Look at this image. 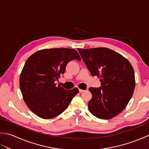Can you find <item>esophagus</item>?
I'll return each instance as SVG.
<instances>
[{"instance_id":"1","label":"esophagus","mask_w":149,"mask_h":149,"mask_svg":"<svg viewBox=\"0 0 149 149\" xmlns=\"http://www.w3.org/2000/svg\"><path fill=\"white\" fill-rule=\"evenodd\" d=\"M79 91L80 93H83V92H84V91H85V90H81V89H79Z\"/></svg>"}]
</instances>
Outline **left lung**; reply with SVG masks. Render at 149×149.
I'll use <instances>...</instances> for the list:
<instances>
[{"instance_id":"obj_1","label":"left lung","mask_w":149,"mask_h":149,"mask_svg":"<svg viewBox=\"0 0 149 149\" xmlns=\"http://www.w3.org/2000/svg\"><path fill=\"white\" fill-rule=\"evenodd\" d=\"M77 50L91 75L99 77L101 82L100 87L89 88L92 94L88 102L90 111L104 120L118 115L134 93V71L130 62L104 47Z\"/></svg>"}]
</instances>
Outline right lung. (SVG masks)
Listing matches in <instances>:
<instances>
[{
	"mask_svg": "<svg viewBox=\"0 0 149 149\" xmlns=\"http://www.w3.org/2000/svg\"><path fill=\"white\" fill-rule=\"evenodd\" d=\"M73 59L81 58L76 50L68 48L40 50L27 59L20 77V91L27 107L40 118L60 115L79 93L77 88L65 90L54 83Z\"/></svg>",
	"mask_w": 149,
	"mask_h": 149,
	"instance_id": "1",
	"label": "right lung"
}]
</instances>
